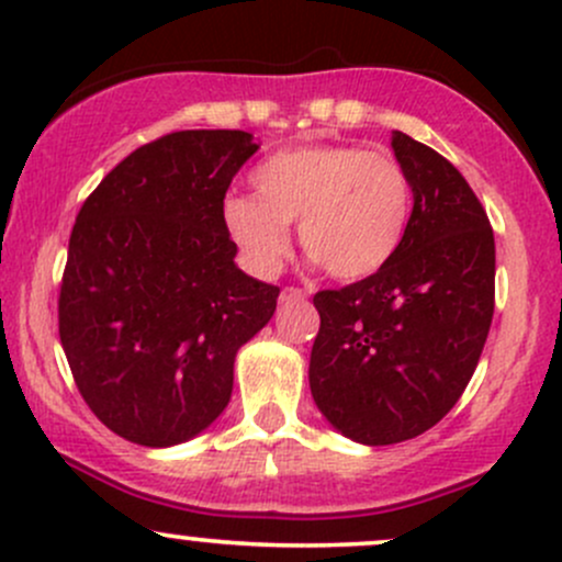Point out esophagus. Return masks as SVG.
<instances>
[{
	"mask_svg": "<svg viewBox=\"0 0 562 562\" xmlns=\"http://www.w3.org/2000/svg\"><path fill=\"white\" fill-rule=\"evenodd\" d=\"M306 293L301 291V288H285V291L280 293V304H291V301H304Z\"/></svg>",
	"mask_w": 562,
	"mask_h": 562,
	"instance_id": "obj_1",
	"label": "esophagus"
}]
</instances>
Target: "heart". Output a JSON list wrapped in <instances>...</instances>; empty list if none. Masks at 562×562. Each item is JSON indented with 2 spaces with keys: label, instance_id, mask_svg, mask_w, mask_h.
I'll return each mask as SVG.
<instances>
[{
  "label": "heart",
  "instance_id": "1",
  "mask_svg": "<svg viewBox=\"0 0 562 562\" xmlns=\"http://www.w3.org/2000/svg\"><path fill=\"white\" fill-rule=\"evenodd\" d=\"M256 194L221 202L224 229L261 277L277 274L291 250V224L312 263L336 280L381 271L403 245L413 194L390 154L347 144L282 149L252 170Z\"/></svg>",
  "mask_w": 562,
  "mask_h": 562
}]
</instances>
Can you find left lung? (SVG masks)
<instances>
[{
  "instance_id": "left-lung-1",
  "label": "left lung",
  "mask_w": 562,
  "mask_h": 562,
  "mask_svg": "<svg viewBox=\"0 0 562 562\" xmlns=\"http://www.w3.org/2000/svg\"><path fill=\"white\" fill-rule=\"evenodd\" d=\"M413 191L411 224L384 269L314 295L310 386L333 429L362 446L427 431L470 384L493 319L496 245L459 170L394 131Z\"/></svg>"
}]
</instances>
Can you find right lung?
I'll return each instance as SVG.
<instances>
[{"instance_id": "add662e5", "label": "right lung", "mask_w": 562, "mask_h": 562, "mask_svg": "<svg viewBox=\"0 0 562 562\" xmlns=\"http://www.w3.org/2000/svg\"><path fill=\"white\" fill-rule=\"evenodd\" d=\"M258 151L245 131H183L140 146L77 215L58 323L85 403L111 431L170 448L232 400L234 360L280 288L234 263L221 202Z\"/></svg>"}]
</instances>
